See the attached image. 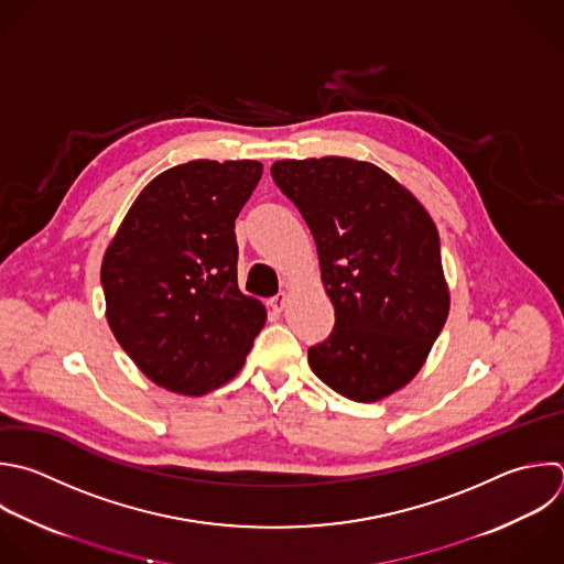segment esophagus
Listing matches in <instances>:
<instances>
[{"mask_svg":"<svg viewBox=\"0 0 564 564\" xmlns=\"http://www.w3.org/2000/svg\"><path fill=\"white\" fill-rule=\"evenodd\" d=\"M286 302H289V291H280L275 297H271V308L273 311H284V306H286Z\"/></svg>","mask_w":564,"mask_h":564,"instance_id":"esophagus-1","label":"esophagus"}]
</instances>
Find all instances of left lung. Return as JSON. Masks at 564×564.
<instances>
[{
  "mask_svg": "<svg viewBox=\"0 0 564 564\" xmlns=\"http://www.w3.org/2000/svg\"><path fill=\"white\" fill-rule=\"evenodd\" d=\"M271 176L313 234L335 306L333 333L308 348L311 370L346 399L390 397L416 377L449 313L434 220L366 161L286 159Z\"/></svg>",
  "mask_w": 564,
  "mask_h": 564,
  "instance_id": "obj_1",
  "label": "left lung"
}]
</instances>
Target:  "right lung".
<instances>
[{"instance_id": "1", "label": "right lung", "mask_w": 564, "mask_h": 564, "mask_svg": "<svg viewBox=\"0 0 564 564\" xmlns=\"http://www.w3.org/2000/svg\"><path fill=\"white\" fill-rule=\"evenodd\" d=\"M258 161H189L150 181L101 262L108 324L156 386L207 394L234 379L267 322L238 289L236 218Z\"/></svg>"}]
</instances>
